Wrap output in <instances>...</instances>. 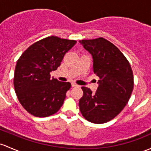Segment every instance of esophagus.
Segmentation results:
<instances>
[{"instance_id":"34e87169","label":"esophagus","mask_w":151,"mask_h":151,"mask_svg":"<svg viewBox=\"0 0 151 151\" xmlns=\"http://www.w3.org/2000/svg\"><path fill=\"white\" fill-rule=\"evenodd\" d=\"M71 86H72L73 88H75V87H78V85H77V84H75L73 82V83H71Z\"/></svg>"}]
</instances>
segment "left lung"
<instances>
[{"mask_svg":"<svg viewBox=\"0 0 151 151\" xmlns=\"http://www.w3.org/2000/svg\"><path fill=\"white\" fill-rule=\"evenodd\" d=\"M80 42L93 56V71L99 77L95 93L82 87L80 111L89 122L106 123L115 118L129 101L134 87L132 70L119 49L107 40L99 37Z\"/></svg>","mask_w":151,"mask_h":151,"instance_id":"8db88e82","label":"left lung"}]
</instances>
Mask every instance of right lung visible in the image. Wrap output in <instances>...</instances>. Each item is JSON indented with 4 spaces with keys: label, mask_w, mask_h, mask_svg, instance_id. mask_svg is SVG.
<instances>
[{
    "label": "right lung",
    "mask_w": 151,
    "mask_h": 151,
    "mask_svg": "<svg viewBox=\"0 0 151 151\" xmlns=\"http://www.w3.org/2000/svg\"><path fill=\"white\" fill-rule=\"evenodd\" d=\"M73 40L50 36L35 42L17 61L14 85L24 109L37 117H47L62 106L70 82L50 78L63 56L76 44Z\"/></svg>",
    "instance_id": "obj_1"
}]
</instances>
